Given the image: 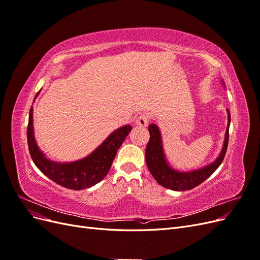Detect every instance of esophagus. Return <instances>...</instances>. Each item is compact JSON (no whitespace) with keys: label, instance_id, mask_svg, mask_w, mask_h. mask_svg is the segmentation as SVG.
<instances>
[{"label":"esophagus","instance_id":"obj_1","mask_svg":"<svg viewBox=\"0 0 260 260\" xmlns=\"http://www.w3.org/2000/svg\"><path fill=\"white\" fill-rule=\"evenodd\" d=\"M149 119H151V116H149L148 113H142L138 118H137V121L136 123L139 125V127H146L149 122Z\"/></svg>","mask_w":260,"mask_h":260}]
</instances>
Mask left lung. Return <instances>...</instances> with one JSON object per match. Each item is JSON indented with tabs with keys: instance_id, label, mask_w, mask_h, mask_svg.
Wrapping results in <instances>:
<instances>
[{
	"instance_id": "left-lung-1",
	"label": "left lung",
	"mask_w": 260,
	"mask_h": 260,
	"mask_svg": "<svg viewBox=\"0 0 260 260\" xmlns=\"http://www.w3.org/2000/svg\"><path fill=\"white\" fill-rule=\"evenodd\" d=\"M223 83V81H222ZM224 84V83H223ZM231 116L228 111V128L225 131L223 147L220 152L218 158L207 166L198 170H192L188 172H182L171 168L164 154L160 131L156 124L152 123L148 125L149 141L145 149V160L147 168L152 176L160 185L174 191H186L194 188L195 186L203 183L207 178H209L217 168L222 162L229 142V125Z\"/></svg>"
}]
</instances>
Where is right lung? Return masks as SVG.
<instances>
[{
	"mask_svg": "<svg viewBox=\"0 0 260 260\" xmlns=\"http://www.w3.org/2000/svg\"><path fill=\"white\" fill-rule=\"evenodd\" d=\"M32 119V108H30L27 141L31 158L43 175L70 190H82L101 182L111 169L118 148L132 129L131 125L127 124L115 130L95 151L80 160L56 162L49 159L38 147L34 136Z\"/></svg>",
	"mask_w": 260,
	"mask_h": 260,
	"instance_id": "add662e5",
	"label": "right lung"
}]
</instances>
